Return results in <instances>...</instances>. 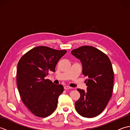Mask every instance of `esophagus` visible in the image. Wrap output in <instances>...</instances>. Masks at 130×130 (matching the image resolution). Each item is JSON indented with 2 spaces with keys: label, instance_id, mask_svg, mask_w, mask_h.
I'll return each instance as SVG.
<instances>
[{
  "label": "esophagus",
  "instance_id": "esophagus-1",
  "mask_svg": "<svg viewBox=\"0 0 130 130\" xmlns=\"http://www.w3.org/2000/svg\"><path fill=\"white\" fill-rule=\"evenodd\" d=\"M71 87H69V86H67V85H65V86H64V89L65 90H68V89H71Z\"/></svg>",
  "mask_w": 130,
  "mask_h": 130
}]
</instances>
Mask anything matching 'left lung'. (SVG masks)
I'll return each mask as SVG.
<instances>
[{
  "label": "left lung",
  "instance_id": "obj_1",
  "mask_svg": "<svg viewBox=\"0 0 130 130\" xmlns=\"http://www.w3.org/2000/svg\"><path fill=\"white\" fill-rule=\"evenodd\" d=\"M82 62L87 91L78 89L80 97L75 103L82 116L94 117L103 112L111 98L114 82L112 63L107 55L93 46H83L71 51Z\"/></svg>",
  "mask_w": 130,
  "mask_h": 130
}]
</instances>
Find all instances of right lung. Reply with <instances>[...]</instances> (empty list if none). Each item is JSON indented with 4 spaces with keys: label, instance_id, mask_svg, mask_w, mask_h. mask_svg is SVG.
Wrapping results in <instances>:
<instances>
[{
    "label": "right lung",
    "instance_id": "add662e5",
    "mask_svg": "<svg viewBox=\"0 0 130 130\" xmlns=\"http://www.w3.org/2000/svg\"><path fill=\"white\" fill-rule=\"evenodd\" d=\"M66 52L38 46L27 52L19 61L17 84L19 94L23 103L36 116L46 117L56 108L63 87L45 78L50 71L55 72L57 63Z\"/></svg>",
    "mask_w": 130,
    "mask_h": 130
}]
</instances>
